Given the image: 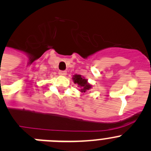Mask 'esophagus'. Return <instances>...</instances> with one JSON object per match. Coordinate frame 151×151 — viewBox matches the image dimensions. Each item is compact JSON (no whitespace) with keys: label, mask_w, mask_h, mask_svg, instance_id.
<instances>
[{"label":"esophagus","mask_w":151,"mask_h":151,"mask_svg":"<svg viewBox=\"0 0 151 151\" xmlns=\"http://www.w3.org/2000/svg\"><path fill=\"white\" fill-rule=\"evenodd\" d=\"M59 74L61 76H65L67 74V72L65 71H59Z\"/></svg>","instance_id":"34e87169"}]
</instances>
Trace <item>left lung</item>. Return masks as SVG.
I'll return each mask as SVG.
<instances>
[{
  "label": "left lung",
  "instance_id": "8db88e82",
  "mask_svg": "<svg viewBox=\"0 0 151 151\" xmlns=\"http://www.w3.org/2000/svg\"><path fill=\"white\" fill-rule=\"evenodd\" d=\"M73 80H74V83L77 84L81 88V91L82 92H86L87 90L91 88V86L88 83L86 79L83 78V77H81V75L75 74L74 77H73Z\"/></svg>",
  "mask_w": 151,
  "mask_h": 151
}]
</instances>
